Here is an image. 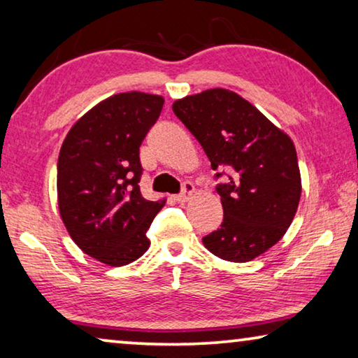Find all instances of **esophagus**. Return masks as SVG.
Masks as SVG:
<instances>
[{
  "label": "esophagus",
  "mask_w": 358,
  "mask_h": 358,
  "mask_svg": "<svg viewBox=\"0 0 358 358\" xmlns=\"http://www.w3.org/2000/svg\"><path fill=\"white\" fill-rule=\"evenodd\" d=\"M194 193V185L189 183V181H185L183 183V191H181L180 194L175 196V201L177 202H186L188 201V197Z\"/></svg>",
  "instance_id": "1"
}]
</instances>
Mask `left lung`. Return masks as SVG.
Segmentation results:
<instances>
[{
  "mask_svg": "<svg viewBox=\"0 0 358 358\" xmlns=\"http://www.w3.org/2000/svg\"><path fill=\"white\" fill-rule=\"evenodd\" d=\"M172 109L199 141L212 169H230L217 185L223 222L202 243L230 262L259 257L280 241L296 215L302 185L294 143L230 90L186 96Z\"/></svg>",
  "mask_w": 358,
  "mask_h": 358,
  "instance_id": "8db88e82",
  "label": "left lung"
}]
</instances>
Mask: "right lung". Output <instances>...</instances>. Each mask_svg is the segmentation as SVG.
I'll return each mask as SVG.
<instances>
[{"instance_id":"1","label":"right lung","mask_w":358,"mask_h":358,"mask_svg":"<svg viewBox=\"0 0 358 358\" xmlns=\"http://www.w3.org/2000/svg\"><path fill=\"white\" fill-rule=\"evenodd\" d=\"M164 98L141 92L101 101L69 130L57 159V206L73 243L99 262L140 259L165 199L141 196L140 146Z\"/></svg>"}]
</instances>
